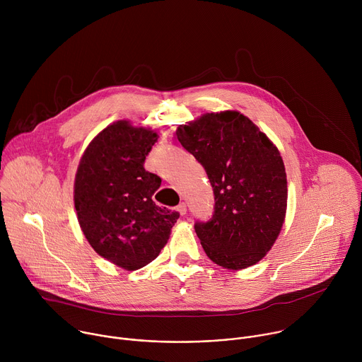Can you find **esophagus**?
I'll return each mask as SVG.
<instances>
[{
  "label": "esophagus",
  "mask_w": 362,
  "mask_h": 362,
  "mask_svg": "<svg viewBox=\"0 0 362 362\" xmlns=\"http://www.w3.org/2000/svg\"><path fill=\"white\" fill-rule=\"evenodd\" d=\"M176 211L183 216V215H186V212H187V206H186V203H179V206L176 208Z\"/></svg>",
  "instance_id": "34e87169"
}]
</instances>
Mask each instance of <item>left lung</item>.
<instances>
[{
  "mask_svg": "<svg viewBox=\"0 0 362 362\" xmlns=\"http://www.w3.org/2000/svg\"><path fill=\"white\" fill-rule=\"evenodd\" d=\"M177 139L214 187L212 218L194 223L206 255L235 271L259 262L286 214L288 186L279 150L238 112L203 115L180 126Z\"/></svg>",
  "mask_w": 362,
  "mask_h": 362,
  "instance_id": "obj_1",
  "label": "left lung"
}]
</instances>
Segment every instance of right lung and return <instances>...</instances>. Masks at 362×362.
<instances>
[{
    "mask_svg": "<svg viewBox=\"0 0 362 362\" xmlns=\"http://www.w3.org/2000/svg\"><path fill=\"white\" fill-rule=\"evenodd\" d=\"M158 134L126 120L100 132L86 148L74 183V206L93 249L127 271L156 259L179 212L151 200L162 179L144 169Z\"/></svg>",
    "mask_w": 362,
    "mask_h": 362,
    "instance_id": "1",
    "label": "right lung"
}]
</instances>
